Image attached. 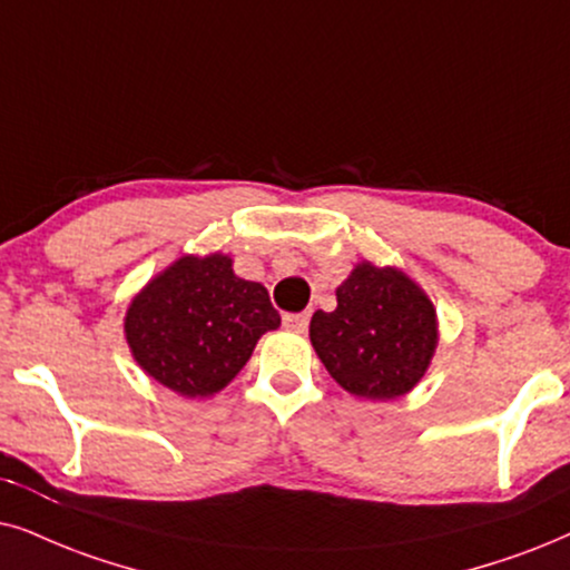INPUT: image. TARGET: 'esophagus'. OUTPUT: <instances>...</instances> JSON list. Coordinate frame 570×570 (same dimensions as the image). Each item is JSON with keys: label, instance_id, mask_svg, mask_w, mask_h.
<instances>
[{"label": "esophagus", "instance_id": "34e87169", "mask_svg": "<svg viewBox=\"0 0 570 570\" xmlns=\"http://www.w3.org/2000/svg\"><path fill=\"white\" fill-rule=\"evenodd\" d=\"M309 323V315L307 313H294V315H284V326L294 331V334H305Z\"/></svg>", "mask_w": 570, "mask_h": 570}]
</instances>
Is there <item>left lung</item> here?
I'll return each instance as SVG.
<instances>
[{"instance_id": "8db88e82", "label": "left lung", "mask_w": 570, "mask_h": 570, "mask_svg": "<svg viewBox=\"0 0 570 570\" xmlns=\"http://www.w3.org/2000/svg\"><path fill=\"white\" fill-rule=\"evenodd\" d=\"M309 342L331 379L363 400H397L426 376L439 342L436 309L400 268L357 263L334 313L309 321Z\"/></svg>"}]
</instances>
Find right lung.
<instances>
[{
  "instance_id": "1",
  "label": "right lung",
  "mask_w": 570,
  "mask_h": 570,
  "mask_svg": "<svg viewBox=\"0 0 570 570\" xmlns=\"http://www.w3.org/2000/svg\"><path fill=\"white\" fill-rule=\"evenodd\" d=\"M232 257L184 255L126 309V342L141 371L181 397H213L281 326L268 289L234 273Z\"/></svg>"
}]
</instances>
